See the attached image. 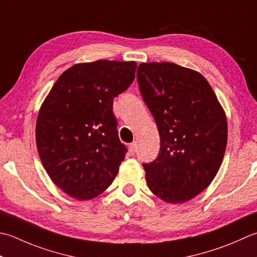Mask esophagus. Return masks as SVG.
I'll list each match as a JSON object with an SVG mask.
<instances>
[{"instance_id": "1", "label": "esophagus", "mask_w": 257, "mask_h": 257, "mask_svg": "<svg viewBox=\"0 0 257 257\" xmlns=\"http://www.w3.org/2000/svg\"><path fill=\"white\" fill-rule=\"evenodd\" d=\"M129 152L132 155H135L136 153H137V143L134 142L129 145Z\"/></svg>"}]
</instances>
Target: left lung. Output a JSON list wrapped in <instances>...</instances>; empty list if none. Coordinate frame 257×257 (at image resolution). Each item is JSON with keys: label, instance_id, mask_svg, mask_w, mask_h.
<instances>
[{"label": "left lung", "instance_id": "1", "mask_svg": "<svg viewBox=\"0 0 257 257\" xmlns=\"http://www.w3.org/2000/svg\"><path fill=\"white\" fill-rule=\"evenodd\" d=\"M137 79L155 118L160 153L144 164L146 180L164 202L185 203L213 182L227 144V118L199 72L172 62L140 63Z\"/></svg>", "mask_w": 257, "mask_h": 257}]
</instances>
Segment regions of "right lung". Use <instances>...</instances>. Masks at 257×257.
<instances>
[{
    "mask_svg": "<svg viewBox=\"0 0 257 257\" xmlns=\"http://www.w3.org/2000/svg\"><path fill=\"white\" fill-rule=\"evenodd\" d=\"M135 61L97 60L60 75L40 107L35 140L49 177L70 197L89 200L107 189L125 157L113 98L135 79Z\"/></svg>",
    "mask_w": 257,
    "mask_h": 257,
    "instance_id": "obj_1",
    "label": "right lung"
}]
</instances>
